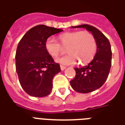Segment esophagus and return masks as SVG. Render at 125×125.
I'll use <instances>...</instances> for the list:
<instances>
[{
	"mask_svg": "<svg viewBox=\"0 0 125 125\" xmlns=\"http://www.w3.org/2000/svg\"><path fill=\"white\" fill-rule=\"evenodd\" d=\"M60 68H61V70H64L65 68H66V67L65 66H63V65H60Z\"/></svg>",
	"mask_w": 125,
	"mask_h": 125,
	"instance_id": "34e87169",
	"label": "esophagus"
}]
</instances>
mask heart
<instances>
[{
	"label": "heart",
	"mask_w": 125,
	"mask_h": 125,
	"mask_svg": "<svg viewBox=\"0 0 125 125\" xmlns=\"http://www.w3.org/2000/svg\"><path fill=\"white\" fill-rule=\"evenodd\" d=\"M60 45L54 38L47 39L45 47L52 57H56L67 47L69 54L57 58L56 62L62 65H73L80 61L82 64L89 63L96 52V41L92 33L88 31H72L59 36Z\"/></svg>",
	"instance_id": "b5f03b06"
}]
</instances>
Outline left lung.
I'll return each instance as SVG.
<instances>
[{"instance_id":"1","label":"left lung","mask_w":125,"mask_h":125,"mask_svg":"<svg viewBox=\"0 0 125 125\" xmlns=\"http://www.w3.org/2000/svg\"><path fill=\"white\" fill-rule=\"evenodd\" d=\"M85 28L91 32L96 41L97 50L92 62L82 68H75L76 76L70 81L72 88L80 93H88L104 84L110 72L112 61L111 46L108 39L98 29L89 25L72 27Z\"/></svg>"}]
</instances>
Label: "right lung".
Here are the masks:
<instances>
[{"label": "right lung", "mask_w": 125, "mask_h": 125, "mask_svg": "<svg viewBox=\"0 0 125 125\" xmlns=\"http://www.w3.org/2000/svg\"><path fill=\"white\" fill-rule=\"evenodd\" d=\"M62 31L39 25L29 29L18 44L16 71L21 86L31 96H46L52 92L53 78L61 69L47 52L45 43L50 36Z\"/></svg>", "instance_id": "right-lung-1"}]
</instances>
